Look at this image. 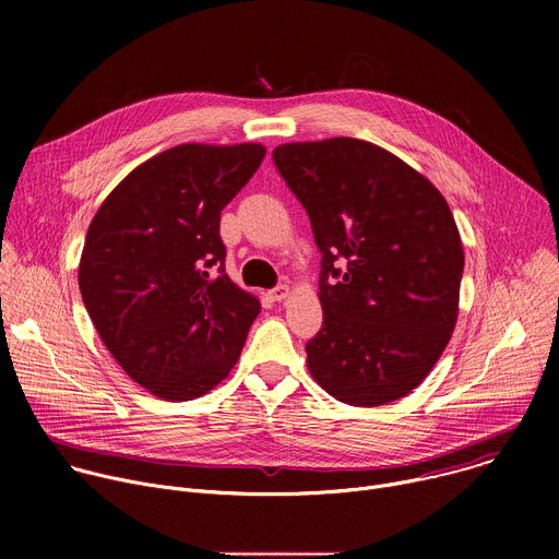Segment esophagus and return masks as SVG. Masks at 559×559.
<instances>
[{
    "label": "esophagus",
    "instance_id": "esophagus-1",
    "mask_svg": "<svg viewBox=\"0 0 559 559\" xmlns=\"http://www.w3.org/2000/svg\"><path fill=\"white\" fill-rule=\"evenodd\" d=\"M287 294H289V285H287V283H281V285H276L274 289H270V298L276 300V302H281L283 298H287Z\"/></svg>",
    "mask_w": 559,
    "mask_h": 559
}]
</instances>
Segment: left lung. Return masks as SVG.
<instances>
[{
	"label": "left lung",
	"instance_id": "8db88e82",
	"mask_svg": "<svg viewBox=\"0 0 559 559\" xmlns=\"http://www.w3.org/2000/svg\"><path fill=\"white\" fill-rule=\"evenodd\" d=\"M272 158L321 252L323 328L305 345L311 376L354 407L397 401L427 378L455 328L464 252L444 197L352 136L285 143Z\"/></svg>",
	"mask_w": 559,
	"mask_h": 559
}]
</instances>
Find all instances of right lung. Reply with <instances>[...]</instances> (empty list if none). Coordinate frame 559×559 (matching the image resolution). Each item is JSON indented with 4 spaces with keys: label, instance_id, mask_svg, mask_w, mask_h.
Here are the masks:
<instances>
[{
    "label": "right lung",
    "instance_id": "1",
    "mask_svg": "<svg viewBox=\"0 0 559 559\" xmlns=\"http://www.w3.org/2000/svg\"><path fill=\"white\" fill-rule=\"evenodd\" d=\"M259 143H183L132 170L95 214L79 289L123 371L192 401L236 365L261 302L225 274L221 212L254 177Z\"/></svg>",
    "mask_w": 559,
    "mask_h": 559
}]
</instances>
